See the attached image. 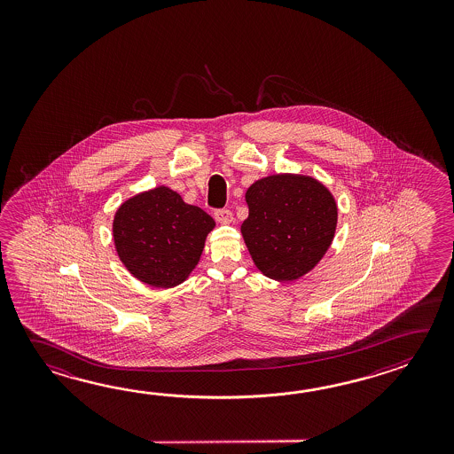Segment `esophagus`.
<instances>
[{
	"mask_svg": "<svg viewBox=\"0 0 454 454\" xmlns=\"http://www.w3.org/2000/svg\"><path fill=\"white\" fill-rule=\"evenodd\" d=\"M214 217H215L217 223H231V219H233L231 209H215Z\"/></svg>",
	"mask_w": 454,
	"mask_h": 454,
	"instance_id": "34e87169",
	"label": "esophagus"
}]
</instances>
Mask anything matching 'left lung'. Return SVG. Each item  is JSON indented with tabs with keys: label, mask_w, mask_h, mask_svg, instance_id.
<instances>
[{
	"label": "left lung",
	"mask_w": 454,
	"mask_h": 454,
	"mask_svg": "<svg viewBox=\"0 0 454 454\" xmlns=\"http://www.w3.org/2000/svg\"><path fill=\"white\" fill-rule=\"evenodd\" d=\"M248 217L241 233L258 270L276 280H295L328 251L338 206L325 184L303 175H270L245 194Z\"/></svg>",
	"instance_id": "1"
}]
</instances>
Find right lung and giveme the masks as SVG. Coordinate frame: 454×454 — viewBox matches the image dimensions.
Returning <instances> with one entry per match:
<instances>
[{
	"instance_id": "add662e5",
	"label": "right lung",
	"mask_w": 454,
	"mask_h": 454,
	"mask_svg": "<svg viewBox=\"0 0 454 454\" xmlns=\"http://www.w3.org/2000/svg\"><path fill=\"white\" fill-rule=\"evenodd\" d=\"M214 225L201 207L159 186L120 206L114 240L120 260L135 278L154 287H174L198 264Z\"/></svg>"
}]
</instances>
